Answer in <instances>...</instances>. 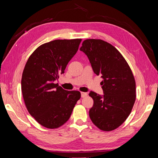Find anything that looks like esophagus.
<instances>
[{
  "instance_id": "34e87169",
  "label": "esophagus",
  "mask_w": 158,
  "mask_h": 158,
  "mask_svg": "<svg viewBox=\"0 0 158 158\" xmlns=\"http://www.w3.org/2000/svg\"><path fill=\"white\" fill-rule=\"evenodd\" d=\"M81 95L82 98H84V97L88 96V94L85 93V92H81Z\"/></svg>"
}]
</instances>
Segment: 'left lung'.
Wrapping results in <instances>:
<instances>
[{
	"mask_svg": "<svg viewBox=\"0 0 158 158\" xmlns=\"http://www.w3.org/2000/svg\"><path fill=\"white\" fill-rule=\"evenodd\" d=\"M94 72L103 79L104 95L90 92L94 100L89 115L100 130L111 131L125 122L136 100V83L125 58L115 47L101 39H86L80 48Z\"/></svg>",
	"mask_w": 158,
	"mask_h": 158,
	"instance_id": "obj_1",
	"label": "left lung"
}]
</instances>
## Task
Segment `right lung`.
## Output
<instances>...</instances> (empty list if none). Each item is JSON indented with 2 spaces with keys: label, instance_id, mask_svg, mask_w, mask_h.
I'll use <instances>...</instances> for the list:
<instances>
[{
  "label": "right lung",
  "instance_id": "obj_1",
  "mask_svg": "<svg viewBox=\"0 0 158 158\" xmlns=\"http://www.w3.org/2000/svg\"><path fill=\"white\" fill-rule=\"evenodd\" d=\"M81 39H58L39 46L26 62L22 77L25 105L32 117L49 129L62 126L70 118L79 91H67L54 83L64 73L79 49Z\"/></svg>",
  "mask_w": 158,
  "mask_h": 158
}]
</instances>
